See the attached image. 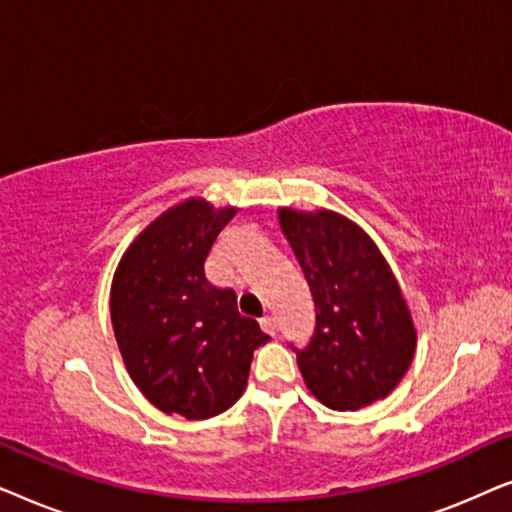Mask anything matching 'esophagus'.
<instances>
[{"label": "esophagus", "mask_w": 512, "mask_h": 512, "mask_svg": "<svg viewBox=\"0 0 512 512\" xmlns=\"http://www.w3.org/2000/svg\"><path fill=\"white\" fill-rule=\"evenodd\" d=\"M261 328L268 335H275L277 333V321L275 317H270V314H265V317H261Z\"/></svg>", "instance_id": "obj_1"}]
</instances>
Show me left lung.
<instances>
[{
  "label": "left lung",
  "mask_w": 512,
  "mask_h": 512,
  "mask_svg": "<svg viewBox=\"0 0 512 512\" xmlns=\"http://www.w3.org/2000/svg\"><path fill=\"white\" fill-rule=\"evenodd\" d=\"M314 300V333L293 347L307 389L331 410H359L401 382L417 333L394 272L345 216L279 209Z\"/></svg>",
  "instance_id": "8db88e82"
}]
</instances>
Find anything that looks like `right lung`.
Returning a JSON list of instances; mask_svg holds the SVG:
<instances>
[{"instance_id": "add662e5", "label": "right lung", "mask_w": 512, "mask_h": 512, "mask_svg": "<svg viewBox=\"0 0 512 512\" xmlns=\"http://www.w3.org/2000/svg\"><path fill=\"white\" fill-rule=\"evenodd\" d=\"M237 209L188 200L151 223L118 263L111 324L123 363L158 410L207 419L247 387L254 349L270 340L237 312L233 289L205 277L212 244Z\"/></svg>"}]
</instances>
